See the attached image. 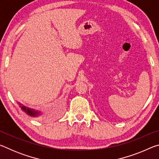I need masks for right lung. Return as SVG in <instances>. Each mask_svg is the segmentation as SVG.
<instances>
[{
  "instance_id": "add662e5",
  "label": "right lung",
  "mask_w": 159,
  "mask_h": 159,
  "mask_svg": "<svg viewBox=\"0 0 159 159\" xmlns=\"http://www.w3.org/2000/svg\"><path fill=\"white\" fill-rule=\"evenodd\" d=\"M20 107L24 111H25L26 114L30 116H37L40 115V112H39L38 111H35V110H34V109H31L29 108H27V107H26L25 106L20 105Z\"/></svg>"
}]
</instances>
